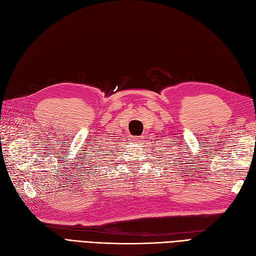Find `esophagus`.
<instances>
[{
	"label": "esophagus",
	"mask_w": 256,
	"mask_h": 256,
	"mask_svg": "<svg viewBox=\"0 0 256 256\" xmlns=\"http://www.w3.org/2000/svg\"><path fill=\"white\" fill-rule=\"evenodd\" d=\"M132 140H134V141H138V139H137V138H132Z\"/></svg>",
	"instance_id": "1"
}]
</instances>
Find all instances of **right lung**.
Here are the masks:
<instances>
[{
    "mask_svg": "<svg viewBox=\"0 0 256 256\" xmlns=\"http://www.w3.org/2000/svg\"><path fill=\"white\" fill-rule=\"evenodd\" d=\"M110 151H112V150H110Z\"/></svg>",
    "mask_w": 256,
    "mask_h": 256,
    "instance_id": "obj_1",
    "label": "right lung"
}]
</instances>
